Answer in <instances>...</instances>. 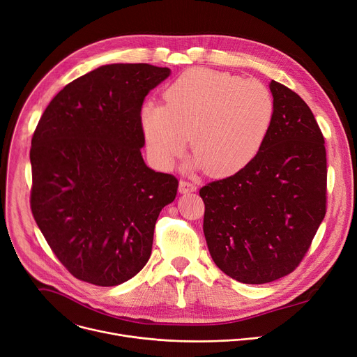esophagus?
<instances>
[{
    "label": "esophagus",
    "mask_w": 357,
    "mask_h": 357,
    "mask_svg": "<svg viewBox=\"0 0 357 357\" xmlns=\"http://www.w3.org/2000/svg\"><path fill=\"white\" fill-rule=\"evenodd\" d=\"M194 191H197L195 183H192L191 181H185V179L179 181V192L181 194H188V192H194Z\"/></svg>",
    "instance_id": "34e87169"
}]
</instances>
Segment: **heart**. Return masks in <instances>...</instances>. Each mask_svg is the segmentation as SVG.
Returning a JSON list of instances; mask_svg holds the SVG:
<instances>
[{
    "label": "heart",
    "mask_w": 357,
    "mask_h": 357,
    "mask_svg": "<svg viewBox=\"0 0 357 357\" xmlns=\"http://www.w3.org/2000/svg\"><path fill=\"white\" fill-rule=\"evenodd\" d=\"M165 103L140 112L152 159L169 168L192 135L194 165L211 175L241 171L270 135L275 106L266 84L209 68H191L165 91Z\"/></svg>",
    "instance_id": "1"
}]
</instances>
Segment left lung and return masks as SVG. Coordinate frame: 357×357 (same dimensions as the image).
<instances>
[{
  "instance_id": "8db88e82",
  "label": "left lung",
  "mask_w": 357,
  "mask_h": 357,
  "mask_svg": "<svg viewBox=\"0 0 357 357\" xmlns=\"http://www.w3.org/2000/svg\"><path fill=\"white\" fill-rule=\"evenodd\" d=\"M275 114L258 155L236 174L199 189L213 263L244 284L293 273L327 208L324 137L296 91L271 80Z\"/></svg>"
}]
</instances>
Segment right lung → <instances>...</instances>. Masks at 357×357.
<instances>
[{
    "label": "right lung",
    "mask_w": 357,
    "mask_h": 357,
    "mask_svg": "<svg viewBox=\"0 0 357 357\" xmlns=\"http://www.w3.org/2000/svg\"><path fill=\"white\" fill-rule=\"evenodd\" d=\"M169 73L102 66L60 90L34 130L33 217L67 271L94 286H119L146 266L159 212L176 197L178 178L140 153L142 105Z\"/></svg>",
    "instance_id": "right-lung-1"
}]
</instances>
